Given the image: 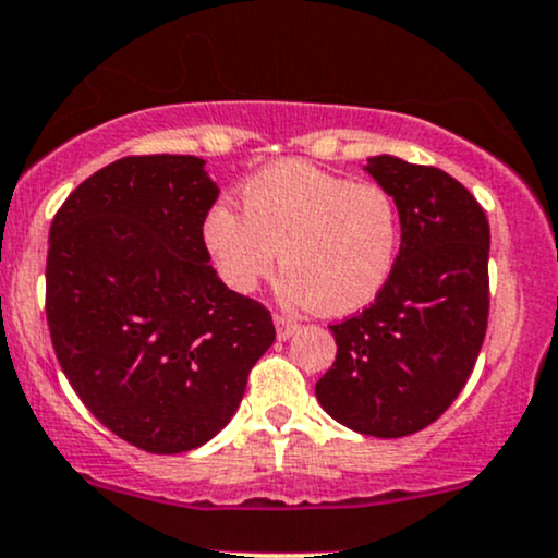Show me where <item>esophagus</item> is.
Returning <instances> with one entry per match:
<instances>
[{
  "label": "esophagus",
  "instance_id": "1",
  "mask_svg": "<svg viewBox=\"0 0 558 558\" xmlns=\"http://www.w3.org/2000/svg\"><path fill=\"white\" fill-rule=\"evenodd\" d=\"M274 324H277L279 340H287V337H292L298 331V322H292V318L284 316V313H274Z\"/></svg>",
  "mask_w": 558,
  "mask_h": 558
}]
</instances>
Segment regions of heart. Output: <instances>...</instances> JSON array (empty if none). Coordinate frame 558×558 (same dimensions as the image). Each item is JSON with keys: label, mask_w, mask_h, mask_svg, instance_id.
I'll return each mask as SVG.
<instances>
[{"label": "heart", "mask_w": 558, "mask_h": 558, "mask_svg": "<svg viewBox=\"0 0 558 558\" xmlns=\"http://www.w3.org/2000/svg\"><path fill=\"white\" fill-rule=\"evenodd\" d=\"M242 213L218 205L203 229L218 274L236 292L271 277L281 250V290L292 303L350 313L372 303L396 268L400 210L379 184L281 160L245 181Z\"/></svg>", "instance_id": "heart-1"}]
</instances>
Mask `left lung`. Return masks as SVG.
Masks as SVG:
<instances>
[{
	"instance_id": "1",
	"label": "left lung",
	"mask_w": 558,
	"mask_h": 558,
	"mask_svg": "<svg viewBox=\"0 0 558 558\" xmlns=\"http://www.w3.org/2000/svg\"><path fill=\"white\" fill-rule=\"evenodd\" d=\"M366 171L396 197L400 253L368 308L331 324L335 363L316 381L331 418L372 437L429 427L464 390L490 313V227L461 181L390 155Z\"/></svg>"
}]
</instances>
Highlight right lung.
<instances>
[{
  "mask_svg": "<svg viewBox=\"0 0 558 558\" xmlns=\"http://www.w3.org/2000/svg\"><path fill=\"white\" fill-rule=\"evenodd\" d=\"M195 155H129L68 195L49 227V337L81 403L147 453L218 435L271 348V311L208 266L218 199Z\"/></svg>",
  "mask_w": 558,
  "mask_h": 558,
  "instance_id": "1",
  "label": "right lung"
}]
</instances>
